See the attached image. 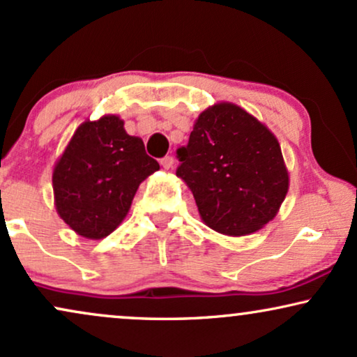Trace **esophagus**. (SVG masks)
I'll use <instances>...</instances> for the list:
<instances>
[{"instance_id":"obj_1","label":"esophagus","mask_w":357,"mask_h":357,"mask_svg":"<svg viewBox=\"0 0 357 357\" xmlns=\"http://www.w3.org/2000/svg\"><path fill=\"white\" fill-rule=\"evenodd\" d=\"M160 165L164 167L165 170H170L172 167H174V157H170V155H167V157H164L160 160Z\"/></svg>"}]
</instances>
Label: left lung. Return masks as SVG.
I'll return each mask as SVG.
<instances>
[{
  "mask_svg": "<svg viewBox=\"0 0 357 357\" xmlns=\"http://www.w3.org/2000/svg\"><path fill=\"white\" fill-rule=\"evenodd\" d=\"M177 157V177L192 190L202 220L223 235L258 231L276 217L288 193L278 139L236 104L205 109Z\"/></svg>",
  "mask_w": 357,
  "mask_h": 357,
  "instance_id": "8db88e82",
  "label": "left lung"
}]
</instances>
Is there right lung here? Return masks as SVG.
I'll use <instances>...</instances> for the list:
<instances>
[{"label":"right lung","instance_id":"right-lung-1","mask_svg":"<svg viewBox=\"0 0 357 357\" xmlns=\"http://www.w3.org/2000/svg\"><path fill=\"white\" fill-rule=\"evenodd\" d=\"M158 169L119 116L84 121L52 170L57 213L77 235L105 238L129 213L140 183Z\"/></svg>","mask_w":357,"mask_h":357}]
</instances>
